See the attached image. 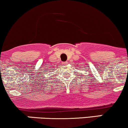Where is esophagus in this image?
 Wrapping results in <instances>:
<instances>
[{"label": "esophagus", "mask_w": 128, "mask_h": 128, "mask_svg": "<svg viewBox=\"0 0 128 128\" xmlns=\"http://www.w3.org/2000/svg\"><path fill=\"white\" fill-rule=\"evenodd\" d=\"M67 62H62V64L63 65H64V64H67Z\"/></svg>", "instance_id": "34e87169"}]
</instances>
